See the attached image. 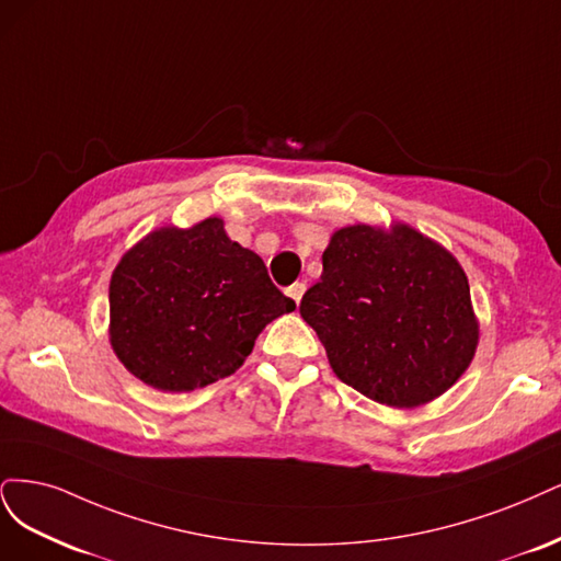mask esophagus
I'll list each match as a JSON object with an SVG mask.
<instances>
[{
	"label": "esophagus",
	"mask_w": 561,
	"mask_h": 561,
	"mask_svg": "<svg viewBox=\"0 0 561 561\" xmlns=\"http://www.w3.org/2000/svg\"><path fill=\"white\" fill-rule=\"evenodd\" d=\"M286 294L296 300V305H300V298H302V294H305V284H302V282L291 284V286L286 288Z\"/></svg>",
	"instance_id": "1"
}]
</instances>
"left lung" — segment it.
<instances>
[{"label": "left lung", "instance_id": "8db88e82", "mask_svg": "<svg viewBox=\"0 0 561 561\" xmlns=\"http://www.w3.org/2000/svg\"><path fill=\"white\" fill-rule=\"evenodd\" d=\"M300 317L333 373L368 399L417 408L471 366L478 319L459 261L405 224L333 232Z\"/></svg>", "mask_w": 561, "mask_h": 561}]
</instances>
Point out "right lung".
I'll return each instance as SVG.
<instances>
[{
    "label": "right lung",
    "mask_w": 561,
    "mask_h": 561,
    "mask_svg": "<svg viewBox=\"0 0 561 561\" xmlns=\"http://www.w3.org/2000/svg\"><path fill=\"white\" fill-rule=\"evenodd\" d=\"M296 302L224 221L149 232L116 265L110 340L121 364L160 391H193L238 370L270 321Z\"/></svg>",
    "instance_id": "1"
}]
</instances>
